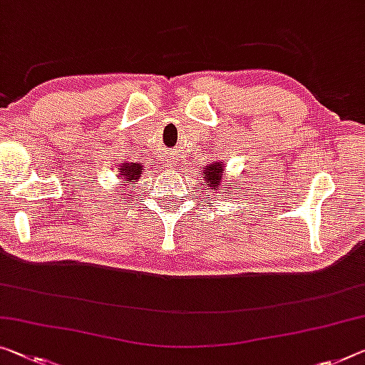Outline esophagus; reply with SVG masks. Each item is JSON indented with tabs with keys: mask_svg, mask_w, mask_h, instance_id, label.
Returning <instances> with one entry per match:
<instances>
[{
	"mask_svg": "<svg viewBox=\"0 0 365 365\" xmlns=\"http://www.w3.org/2000/svg\"><path fill=\"white\" fill-rule=\"evenodd\" d=\"M168 158H170V156H168ZM166 170H173V163H171V161H168V160H166Z\"/></svg>",
	"mask_w": 365,
	"mask_h": 365,
	"instance_id": "esophagus-1",
	"label": "esophagus"
}]
</instances>
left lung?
I'll return each mask as SVG.
<instances>
[{
    "label": "left lung",
    "instance_id": "1",
    "mask_svg": "<svg viewBox=\"0 0 365 365\" xmlns=\"http://www.w3.org/2000/svg\"><path fill=\"white\" fill-rule=\"evenodd\" d=\"M225 161L220 158L210 161L207 165H202L197 171V186L200 187L202 194L232 195L233 189L237 187V181H228V179H225ZM223 185L226 187L223 188Z\"/></svg>",
    "mask_w": 365,
    "mask_h": 365
}]
</instances>
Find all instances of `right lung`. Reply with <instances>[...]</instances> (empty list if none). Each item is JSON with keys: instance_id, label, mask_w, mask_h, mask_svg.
Masks as SVG:
<instances>
[{"instance_id": "right-lung-1", "label": "right lung", "mask_w": 365, "mask_h": 365, "mask_svg": "<svg viewBox=\"0 0 365 365\" xmlns=\"http://www.w3.org/2000/svg\"><path fill=\"white\" fill-rule=\"evenodd\" d=\"M145 171H147L145 161H125V163L115 165L117 178L122 181L120 186L124 189L130 187L133 190L137 186H142Z\"/></svg>"}]
</instances>
